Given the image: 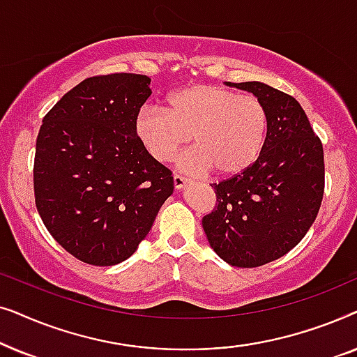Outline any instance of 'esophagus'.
<instances>
[{
	"label": "esophagus",
	"mask_w": 357,
	"mask_h": 357,
	"mask_svg": "<svg viewBox=\"0 0 357 357\" xmlns=\"http://www.w3.org/2000/svg\"><path fill=\"white\" fill-rule=\"evenodd\" d=\"M174 185L177 190H182L188 185V178L183 177V175H180V174H174Z\"/></svg>",
	"instance_id": "1"
}]
</instances>
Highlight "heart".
Wrapping results in <instances>:
<instances>
[{
    "instance_id": "1",
    "label": "heart",
    "mask_w": 357,
    "mask_h": 357,
    "mask_svg": "<svg viewBox=\"0 0 357 357\" xmlns=\"http://www.w3.org/2000/svg\"><path fill=\"white\" fill-rule=\"evenodd\" d=\"M268 121L266 105L257 96L193 84L169 94L165 110H141L135 131L146 153L158 162L174 160L193 138L197 149L182 159L183 169H211L218 177H234L260 158Z\"/></svg>"
}]
</instances>
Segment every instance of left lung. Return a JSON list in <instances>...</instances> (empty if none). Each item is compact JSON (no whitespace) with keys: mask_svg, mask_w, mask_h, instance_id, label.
<instances>
[{"mask_svg":"<svg viewBox=\"0 0 357 357\" xmlns=\"http://www.w3.org/2000/svg\"><path fill=\"white\" fill-rule=\"evenodd\" d=\"M227 84L266 105V144L245 172L211 183L216 206L203 229L224 261L257 268L286 255L314 224L325 190L324 146L292 96L258 81Z\"/></svg>","mask_w":357,"mask_h":357,"instance_id":"left-lung-1","label":"left lung"}]
</instances>
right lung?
Wrapping results in <instances>:
<instances>
[{"label":"right lung","instance_id":"1","mask_svg":"<svg viewBox=\"0 0 357 357\" xmlns=\"http://www.w3.org/2000/svg\"><path fill=\"white\" fill-rule=\"evenodd\" d=\"M151 79L87 77L43 116L33 159L36 206L52 237L94 266L125 261L174 192L172 172L135 131Z\"/></svg>","mask_w":357,"mask_h":357}]
</instances>
